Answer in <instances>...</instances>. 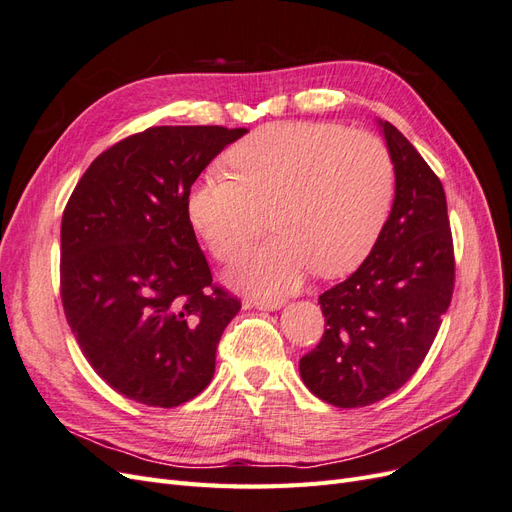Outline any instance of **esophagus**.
I'll return each instance as SVG.
<instances>
[{
    "mask_svg": "<svg viewBox=\"0 0 512 512\" xmlns=\"http://www.w3.org/2000/svg\"><path fill=\"white\" fill-rule=\"evenodd\" d=\"M247 303H250L252 307H258V309H271V312H273V309H280L286 301H284V299H280V297H277V299H275V297H273V299H271V297H269V299H267V297H265V299L252 297V299L247 301Z\"/></svg>",
    "mask_w": 512,
    "mask_h": 512,
    "instance_id": "1",
    "label": "esophagus"
}]
</instances>
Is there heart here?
Masks as SVG:
<instances>
[{"mask_svg": "<svg viewBox=\"0 0 512 512\" xmlns=\"http://www.w3.org/2000/svg\"><path fill=\"white\" fill-rule=\"evenodd\" d=\"M230 177L188 192V220L209 252L232 260L269 222L275 237L230 271L256 294L297 288L307 273L339 277L374 250L395 198V166L378 136L337 123H271L232 145Z\"/></svg>", "mask_w": 512, "mask_h": 512, "instance_id": "obj_1", "label": "heart"}]
</instances>
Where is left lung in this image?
<instances>
[{
  "mask_svg": "<svg viewBox=\"0 0 512 512\" xmlns=\"http://www.w3.org/2000/svg\"><path fill=\"white\" fill-rule=\"evenodd\" d=\"M395 166V200L374 250L320 294L324 335L299 361L305 386L337 408H363L421 367L455 288L442 181L393 123L378 121Z\"/></svg>",
  "mask_w": 512,
  "mask_h": 512,
  "instance_id": "8db88e82",
  "label": "left lung"
}]
</instances>
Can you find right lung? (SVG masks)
<instances>
[{"label":"right lung","instance_id":"add662e5","mask_svg":"<svg viewBox=\"0 0 512 512\" xmlns=\"http://www.w3.org/2000/svg\"><path fill=\"white\" fill-rule=\"evenodd\" d=\"M247 130L158 126L91 162L61 218V303L81 352L119 395L175 408L207 389L241 301L213 284L188 192Z\"/></svg>","mask_w":512,"mask_h":512}]
</instances>
